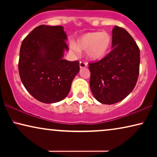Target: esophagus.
Wrapping results in <instances>:
<instances>
[{
  "mask_svg": "<svg viewBox=\"0 0 157 157\" xmlns=\"http://www.w3.org/2000/svg\"><path fill=\"white\" fill-rule=\"evenodd\" d=\"M79 66H80L81 68H86V66H87V63H86V62L80 61V63H79Z\"/></svg>",
  "mask_w": 157,
  "mask_h": 157,
  "instance_id": "1",
  "label": "esophagus"
}]
</instances>
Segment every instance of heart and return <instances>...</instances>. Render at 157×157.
Here are the masks:
<instances>
[{"mask_svg":"<svg viewBox=\"0 0 157 157\" xmlns=\"http://www.w3.org/2000/svg\"><path fill=\"white\" fill-rule=\"evenodd\" d=\"M112 42L111 35L106 32H88L78 37L76 43L71 40L70 48L74 54H78L80 51H86L87 59L99 61L109 53Z\"/></svg>","mask_w":157,"mask_h":157,"instance_id":"b5f03b06","label":"heart"}]
</instances>
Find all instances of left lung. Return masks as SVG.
Segmentation results:
<instances>
[{"label": "left lung", "instance_id": "8db88e82", "mask_svg": "<svg viewBox=\"0 0 157 157\" xmlns=\"http://www.w3.org/2000/svg\"><path fill=\"white\" fill-rule=\"evenodd\" d=\"M112 51L100 61L89 63L90 88L98 101L113 104L125 98L138 80L140 50L121 27L112 31Z\"/></svg>", "mask_w": 157, "mask_h": 157}]
</instances>
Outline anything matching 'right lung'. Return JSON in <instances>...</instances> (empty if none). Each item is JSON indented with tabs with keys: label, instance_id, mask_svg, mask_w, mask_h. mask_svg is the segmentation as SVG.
Wrapping results in <instances>:
<instances>
[{
	"label": "right lung",
	"instance_id": "right-lung-1",
	"mask_svg": "<svg viewBox=\"0 0 157 157\" xmlns=\"http://www.w3.org/2000/svg\"><path fill=\"white\" fill-rule=\"evenodd\" d=\"M67 36L61 25L36 27L23 39L18 71L25 89L46 104L63 100L80 69L79 61L63 59L68 50Z\"/></svg>",
	"mask_w": 157,
	"mask_h": 157
}]
</instances>
